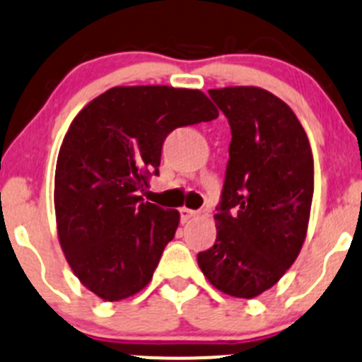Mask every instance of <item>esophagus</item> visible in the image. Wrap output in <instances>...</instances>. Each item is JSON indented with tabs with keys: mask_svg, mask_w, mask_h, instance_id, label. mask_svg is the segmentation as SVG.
<instances>
[{
	"mask_svg": "<svg viewBox=\"0 0 362 362\" xmlns=\"http://www.w3.org/2000/svg\"><path fill=\"white\" fill-rule=\"evenodd\" d=\"M196 216H198V212H196V210H191V209H180V221H182V224L189 223V221L194 219Z\"/></svg>",
	"mask_w": 362,
	"mask_h": 362,
	"instance_id": "esophagus-1",
	"label": "esophagus"
}]
</instances>
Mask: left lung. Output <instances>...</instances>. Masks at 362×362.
<instances>
[{
	"instance_id": "obj_1",
	"label": "left lung",
	"mask_w": 362,
	"mask_h": 362,
	"mask_svg": "<svg viewBox=\"0 0 362 362\" xmlns=\"http://www.w3.org/2000/svg\"><path fill=\"white\" fill-rule=\"evenodd\" d=\"M231 129L217 238L198 252L205 278L231 297L272 288L299 256L313 199V153L296 113L267 90H210Z\"/></svg>"
}]
</instances>
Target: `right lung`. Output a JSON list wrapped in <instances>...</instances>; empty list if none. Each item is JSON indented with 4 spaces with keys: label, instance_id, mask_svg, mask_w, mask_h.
I'll use <instances>...</instances> for the list:
<instances>
[{
    "label": "right lung",
    "instance_id": "right-lung-1",
    "mask_svg": "<svg viewBox=\"0 0 362 362\" xmlns=\"http://www.w3.org/2000/svg\"><path fill=\"white\" fill-rule=\"evenodd\" d=\"M217 115L199 90L117 86L74 118L56 163V224L70 269L100 299H127L150 283L180 214L138 191L159 175L171 131Z\"/></svg>",
    "mask_w": 362,
    "mask_h": 362
}]
</instances>
